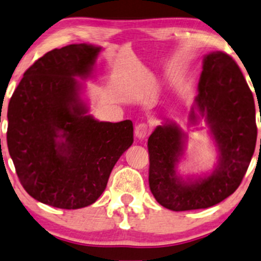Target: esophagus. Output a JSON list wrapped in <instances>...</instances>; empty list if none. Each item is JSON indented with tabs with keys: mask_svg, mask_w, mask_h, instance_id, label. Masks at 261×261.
<instances>
[{
	"mask_svg": "<svg viewBox=\"0 0 261 261\" xmlns=\"http://www.w3.org/2000/svg\"><path fill=\"white\" fill-rule=\"evenodd\" d=\"M148 132H150V129H148L147 124L140 123L135 127V137L143 140V139H145L148 135Z\"/></svg>",
	"mask_w": 261,
	"mask_h": 261,
	"instance_id": "obj_1",
	"label": "esophagus"
}]
</instances>
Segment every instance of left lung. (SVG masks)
<instances>
[{
    "mask_svg": "<svg viewBox=\"0 0 261 261\" xmlns=\"http://www.w3.org/2000/svg\"><path fill=\"white\" fill-rule=\"evenodd\" d=\"M189 121L193 126L204 122L217 147L218 162L207 175L184 178L176 171L187 140L178 124L167 121L147 141L150 189L155 200L172 211L207 208L224 200L238 189L254 153V98L228 54L205 55Z\"/></svg>",
    "mask_w": 261,
    "mask_h": 261,
    "instance_id": "left-lung-1",
    "label": "left lung"
}]
</instances>
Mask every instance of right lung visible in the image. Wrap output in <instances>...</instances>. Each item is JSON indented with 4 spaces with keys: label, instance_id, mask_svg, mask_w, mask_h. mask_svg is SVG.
<instances>
[{
    "label": "right lung",
    "instance_id": "1",
    "mask_svg": "<svg viewBox=\"0 0 261 261\" xmlns=\"http://www.w3.org/2000/svg\"><path fill=\"white\" fill-rule=\"evenodd\" d=\"M100 51L83 43L46 53L23 73L9 100V154L20 184L43 204L66 210L93 204L133 144L130 120L98 121L81 97L76 77H91Z\"/></svg>",
    "mask_w": 261,
    "mask_h": 261
}]
</instances>
